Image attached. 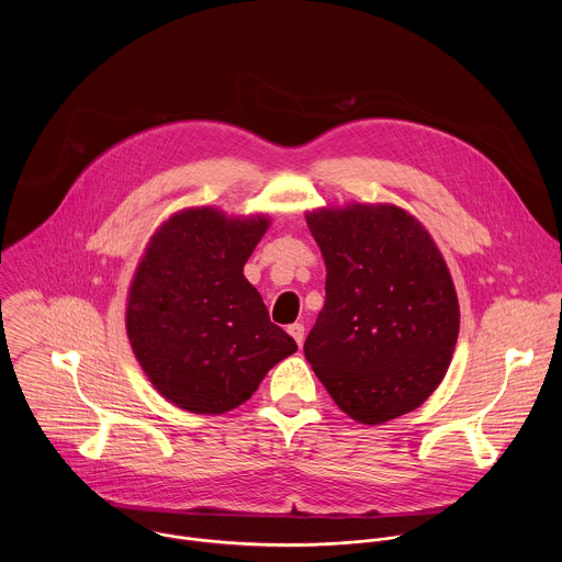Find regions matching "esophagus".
I'll list each match as a JSON object with an SVG mask.
<instances>
[{
  "instance_id": "esophagus-1",
  "label": "esophagus",
  "mask_w": 562,
  "mask_h": 562,
  "mask_svg": "<svg viewBox=\"0 0 562 562\" xmlns=\"http://www.w3.org/2000/svg\"><path fill=\"white\" fill-rule=\"evenodd\" d=\"M289 334H291V338L297 342V347H302V342H304V325H302V323H293V325L289 327Z\"/></svg>"
}]
</instances>
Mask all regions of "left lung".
I'll use <instances>...</instances> for the list:
<instances>
[{
	"label": "left lung",
	"instance_id": "obj_1",
	"mask_svg": "<svg viewBox=\"0 0 562 562\" xmlns=\"http://www.w3.org/2000/svg\"><path fill=\"white\" fill-rule=\"evenodd\" d=\"M327 265V297L304 356L362 425L414 412L442 382L460 308L449 269L425 226L391 204L306 213Z\"/></svg>",
	"mask_w": 562,
	"mask_h": 562
}]
</instances>
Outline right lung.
<instances>
[{
    "label": "right lung",
    "mask_w": 562,
    "mask_h": 562,
    "mask_svg": "<svg viewBox=\"0 0 562 562\" xmlns=\"http://www.w3.org/2000/svg\"><path fill=\"white\" fill-rule=\"evenodd\" d=\"M267 228L262 215L189 209L150 237L131 284L126 331L153 386L180 409L231 412L297 351L243 273Z\"/></svg>",
    "instance_id": "right-lung-1"
}]
</instances>
